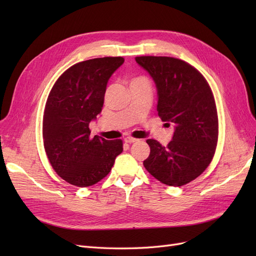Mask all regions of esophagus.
Returning a JSON list of instances; mask_svg holds the SVG:
<instances>
[{
  "label": "esophagus",
  "mask_w": 256,
  "mask_h": 256,
  "mask_svg": "<svg viewBox=\"0 0 256 256\" xmlns=\"http://www.w3.org/2000/svg\"><path fill=\"white\" fill-rule=\"evenodd\" d=\"M138 141V138H132V136H127L125 138V142L126 143H136Z\"/></svg>",
  "instance_id": "esophagus-1"
}]
</instances>
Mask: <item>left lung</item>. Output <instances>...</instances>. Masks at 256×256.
Listing matches in <instances>:
<instances>
[{"instance_id": "1", "label": "left lung", "mask_w": 256, "mask_h": 256, "mask_svg": "<svg viewBox=\"0 0 256 256\" xmlns=\"http://www.w3.org/2000/svg\"><path fill=\"white\" fill-rule=\"evenodd\" d=\"M157 88L158 116L174 124L171 142L150 138L143 164L162 184L180 187L196 180L210 164L218 142V114L206 79L184 60L168 56H136Z\"/></svg>"}]
</instances>
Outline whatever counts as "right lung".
Returning <instances> with one entry per match:
<instances>
[{"label":"right lung","instance_id":"right-lung-1","mask_svg":"<svg viewBox=\"0 0 256 256\" xmlns=\"http://www.w3.org/2000/svg\"><path fill=\"white\" fill-rule=\"evenodd\" d=\"M122 56L74 64L62 74L46 104L42 138L54 171L78 187L97 184L110 173L122 141L90 136V122L104 106L106 84L122 65Z\"/></svg>","mask_w":256,"mask_h":256}]
</instances>
